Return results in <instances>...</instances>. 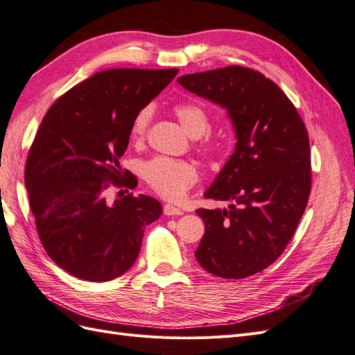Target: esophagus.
Instances as JSON below:
<instances>
[{
	"mask_svg": "<svg viewBox=\"0 0 355 355\" xmlns=\"http://www.w3.org/2000/svg\"><path fill=\"white\" fill-rule=\"evenodd\" d=\"M164 214H167V216H180V214H184V211H182L178 207H175L173 204H166V206H164Z\"/></svg>",
	"mask_w": 355,
	"mask_h": 355,
	"instance_id": "1",
	"label": "esophagus"
}]
</instances>
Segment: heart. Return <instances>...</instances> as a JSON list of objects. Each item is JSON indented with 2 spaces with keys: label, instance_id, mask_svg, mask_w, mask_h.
I'll return each mask as SVG.
<instances>
[{
  "label": "heart",
  "instance_id": "b5f03b06",
  "mask_svg": "<svg viewBox=\"0 0 355 355\" xmlns=\"http://www.w3.org/2000/svg\"><path fill=\"white\" fill-rule=\"evenodd\" d=\"M173 112L191 137H201L210 130V116L207 111L196 102L178 103L175 105ZM151 118V106H145L136 114L132 123V136L135 141H141L145 136ZM222 146L223 141L219 137L207 136L202 142V148L209 153H218ZM142 175L146 184L159 197L168 201H179L184 198L198 179V171L194 164L185 159L168 157H155L146 161L142 167Z\"/></svg>",
  "mask_w": 355,
  "mask_h": 355
}]
</instances>
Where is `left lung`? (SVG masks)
<instances>
[{
    "instance_id": "1",
    "label": "left lung",
    "mask_w": 355,
    "mask_h": 355,
    "mask_svg": "<svg viewBox=\"0 0 355 355\" xmlns=\"http://www.w3.org/2000/svg\"><path fill=\"white\" fill-rule=\"evenodd\" d=\"M188 92L227 110L237 144L204 197L232 201L198 209L206 232L198 263L220 278L250 277L277 261L306 209L311 154L295 105L263 73L227 67L178 78Z\"/></svg>"
}]
</instances>
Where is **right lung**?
<instances>
[{"mask_svg":"<svg viewBox=\"0 0 355 355\" xmlns=\"http://www.w3.org/2000/svg\"><path fill=\"white\" fill-rule=\"evenodd\" d=\"M178 72L101 71L63 94L42 118L25 185L42 247L71 275L94 283L123 275L137 259L146 225L161 216L163 207L153 197L128 194L110 204L105 191L137 185L118 159L136 114Z\"/></svg>","mask_w":355,"mask_h":355,"instance_id":"obj_1","label":"right lung"}]
</instances>
